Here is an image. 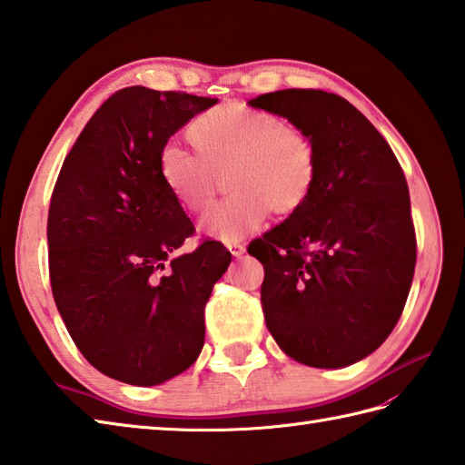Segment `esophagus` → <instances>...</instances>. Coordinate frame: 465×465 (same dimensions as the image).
I'll return each instance as SVG.
<instances>
[{
  "mask_svg": "<svg viewBox=\"0 0 465 465\" xmlns=\"http://www.w3.org/2000/svg\"><path fill=\"white\" fill-rule=\"evenodd\" d=\"M226 249L231 251V254L232 256H236V259H239V256H242L244 254V251H246V246L242 244V242H226Z\"/></svg>",
  "mask_w": 465,
  "mask_h": 465,
  "instance_id": "esophagus-1",
  "label": "esophagus"
}]
</instances>
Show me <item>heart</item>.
<instances>
[{
    "label": "heart",
    "instance_id": "obj_1",
    "mask_svg": "<svg viewBox=\"0 0 465 465\" xmlns=\"http://www.w3.org/2000/svg\"><path fill=\"white\" fill-rule=\"evenodd\" d=\"M187 137L197 153L164 143L159 173L171 194L191 213H204L229 179L232 193L201 221V231L234 242L266 216H291L311 199L318 179L314 139L271 111L224 103L191 121Z\"/></svg>",
    "mask_w": 465,
    "mask_h": 465
}]
</instances>
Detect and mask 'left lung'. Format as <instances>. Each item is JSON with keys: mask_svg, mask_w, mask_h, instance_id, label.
Here are the masks:
<instances>
[{"mask_svg": "<svg viewBox=\"0 0 465 465\" xmlns=\"http://www.w3.org/2000/svg\"><path fill=\"white\" fill-rule=\"evenodd\" d=\"M251 105L286 117L318 149L311 199L249 244L264 266L266 326L296 362L350 366L390 336L414 278L404 171L372 123L336 93L284 89Z\"/></svg>", "mask_w": 465, "mask_h": 465, "instance_id": "1", "label": "left lung"}]
</instances>
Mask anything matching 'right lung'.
Segmentation results:
<instances>
[{"label": "right lung", "mask_w": 465, "mask_h": 465, "mask_svg": "<svg viewBox=\"0 0 465 465\" xmlns=\"http://www.w3.org/2000/svg\"><path fill=\"white\" fill-rule=\"evenodd\" d=\"M214 103L184 91L119 89L81 131L51 193L57 311L87 362L125 384H161L194 364L206 301L232 261L211 239L171 259L194 224L159 173L161 147Z\"/></svg>", "instance_id": "1"}]
</instances>
